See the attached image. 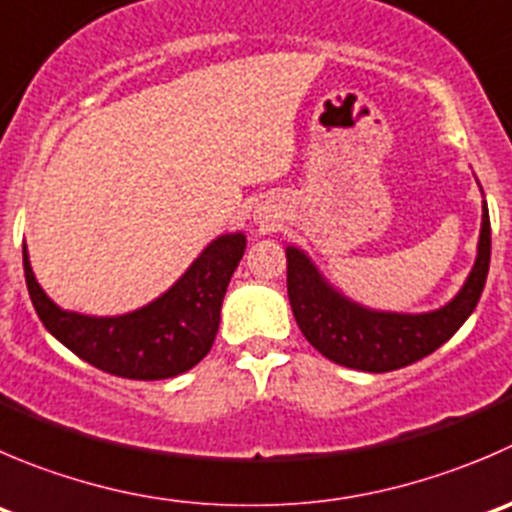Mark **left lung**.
<instances>
[{"label": "left lung", "mask_w": 512, "mask_h": 512, "mask_svg": "<svg viewBox=\"0 0 512 512\" xmlns=\"http://www.w3.org/2000/svg\"><path fill=\"white\" fill-rule=\"evenodd\" d=\"M287 297L292 315L315 350L337 365L365 372H390L438 350L473 315L490 270V215L483 200L478 255L463 287L445 305L428 312L375 310L337 290L312 257L285 247Z\"/></svg>", "instance_id": "8db88e82"}]
</instances>
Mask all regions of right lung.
<instances>
[{
	"label": "right lung",
	"mask_w": 512,
	"mask_h": 512,
	"mask_svg": "<svg viewBox=\"0 0 512 512\" xmlns=\"http://www.w3.org/2000/svg\"><path fill=\"white\" fill-rule=\"evenodd\" d=\"M245 232L215 237L160 297L122 315H84L59 307L37 282L22 245L24 280L42 325L89 365L130 380H167L210 352L232 272L245 255Z\"/></svg>",
	"instance_id": "1"
}]
</instances>
